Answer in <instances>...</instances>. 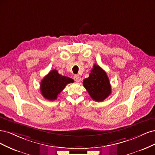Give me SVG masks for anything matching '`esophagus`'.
I'll return each instance as SVG.
<instances>
[{"instance_id":"1","label":"esophagus","mask_w":155,"mask_h":155,"mask_svg":"<svg viewBox=\"0 0 155 155\" xmlns=\"http://www.w3.org/2000/svg\"><path fill=\"white\" fill-rule=\"evenodd\" d=\"M73 78L74 81H75V82H79L81 81V77L79 75H78V74H75V75H74Z\"/></svg>"}]
</instances>
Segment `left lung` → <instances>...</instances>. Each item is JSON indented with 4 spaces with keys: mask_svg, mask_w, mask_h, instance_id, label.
<instances>
[{
    "mask_svg": "<svg viewBox=\"0 0 155 155\" xmlns=\"http://www.w3.org/2000/svg\"><path fill=\"white\" fill-rule=\"evenodd\" d=\"M83 86L97 102L104 101L111 93V86L106 73L97 64H94L89 77L84 80Z\"/></svg>",
    "mask_w": 155,
    "mask_h": 155,
    "instance_id": "obj_1",
    "label": "left lung"
}]
</instances>
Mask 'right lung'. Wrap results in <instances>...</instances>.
Wrapping results in <instances>:
<instances>
[{"instance_id": "right-lung-1", "label": "right lung", "mask_w": 155, "mask_h": 155, "mask_svg": "<svg viewBox=\"0 0 155 155\" xmlns=\"http://www.w3.org/2000/svg\"><path fill=\"white\" fill-rule=\"evenodd\" d=\"M74 81L68 77L60 74L55 69H53L45 77L41 82V91L42 95L47 100L54 101L57 98L61 93L68 84Z\"/></svg>"}]
</instances>
